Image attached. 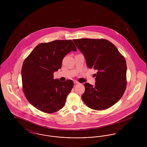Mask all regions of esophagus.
Masks as SVG:
<instances>
[{
    "label": "esophagus",
    "instance_id": "1",
    "mask_svg": "<svg viewBox=\"0 0 147 147\" xmlns=\"http://www.w3.org/2000/svg\"><path fill=\"white\" fill-rule=\"evenodd\" d=\"M74 83L76 84H79V82H77V80H74Z\"/></svg>",
    "mask_w": 147,
    "mask_h": 147
}]
</instances>
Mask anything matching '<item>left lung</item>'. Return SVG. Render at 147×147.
<instances>
[{
	"label": "left lung",
	"instance_id": "1",
	"mask_svg": "<svg viewBox=\"0 0 147 147\" xmlns=\"http://www.w3.org/2000/svg\"><path fill=\"white\" fill-rule=\"evenodd\" d=\"M84 55L89 68L97 70L95 84H84L85 90L82 98L87 106L104 110L116 104L126 90V60L116 47L105 39L73 40Z\"/></svg>",
	"mask_w": 147,
	"mask_h": 147
}]
</instances>
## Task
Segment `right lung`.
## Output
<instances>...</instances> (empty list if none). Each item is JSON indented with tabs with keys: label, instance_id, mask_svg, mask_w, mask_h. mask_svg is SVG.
Returning <instances> with one entry per match:
<instances>
[{
	"label": "right lung",
	"instance_id": "add662e5",
	"mask_svg": "<svg viewBox=\"0 0 147 147\" xmlns=\"http://www.w3.org/2000/svg\"><path fill=\"white\" fill-rule=\"evenodd\" d=\"M77 48L70 40L38 45L25 59L21 69L22 90L28 102L42 112H57L73 87L71 80L61 82L53 73L61 68L63 58Z\"/></svg>",
	"mask_w": 147,
	"mask_h": 147
}]
</instances>
